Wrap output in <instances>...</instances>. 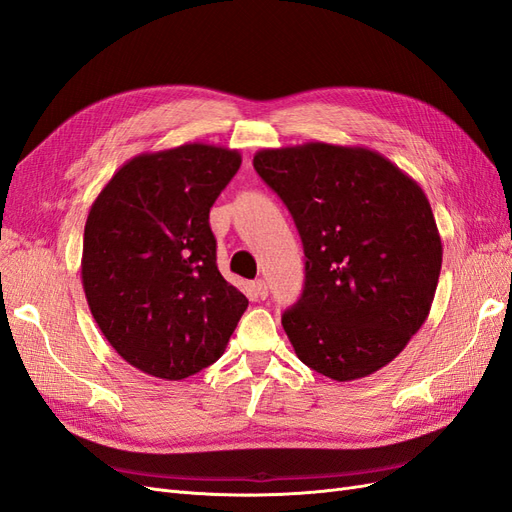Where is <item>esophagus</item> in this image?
<instances>
[{
    "label": "esophagus",
    "mask_w": 512,
    "mask_h": 512,
    "mask_svg": "<svg viewBox=\"0 0 512 512\" xmlns=\"http://www.w3.org/2000/svg\"><path fill=\"white\" fill-rule=\"evenodd\" d=\"M252 290H254V294L258 299H267L269 297V286L262 282V280H256L254 284H252Z\"/></svg>",
    "instance_id": "1"
}]
</instances>
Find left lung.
<instances>
[{
	"label": "left lung",
	"instance_id": "left-lung-1",
	"mask_svg": "<svg viewBox=\"0 0 512 512\" xmlns=\"http://www.w3.org/2000/svg\"><path fill=\"white\" fill-rule=\"evenodd\" d=\"M254 168L303 241L305 288L282 316L299 359L337 382L389 365L423 327L442 269L425 192L382 153L303 143Z\"/></svg>",
	"mask_w": 512,
	"mask_h": 512
}]
</instances>
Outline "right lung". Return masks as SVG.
<instances>
[{
    "instance_id": "1",
    "label": "right lung",
    "mask_w": 512,
    "mask_h": 512,
    "mask_svg": "<svg viewBox=\"0 0 512 512\" xmlns=\"http://www.w3.org/2000/svg\"><path fill=\"white\" fill-rule=\"evenodd\" d=\"M241 153L185 143L123 164L89 209L81 280L91 316L123 361L162 380L222 356L247 309L215 265L209 211Z\"/></svg>"
}]
</instances>
